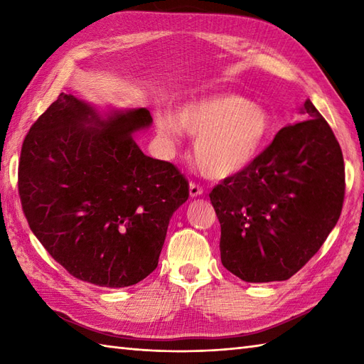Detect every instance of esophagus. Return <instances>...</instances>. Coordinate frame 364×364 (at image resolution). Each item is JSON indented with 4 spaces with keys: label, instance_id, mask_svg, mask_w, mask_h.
Instances as JSON below:
<instances>
[{
    "label": "esophagus",
    "instance_id": "1",
    "mask_svg": "<svg viewBox=\"0 0 364 364\" xmlns=\"http://www.w3.org/2000/svg\"><path fill=\"white\" fill-rule=\"evenodd\" d=\"M189 194H191V197H198V196H202V194H203V188L200 186L198 183H196V181H191V184H189Z\"/></svg>",
    "mask_w": 364,
    "mask_h": 364
}]
</instances>
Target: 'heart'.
I'll return each mask as SVG.
<instances>
[{
	"instance_id": "obj_1",
	"label": "heart",
	"mask_w": 364,
	"mask_h": 364,
	"mask_svg": "<svg viewBox=\"0 0 364 364\" xmlns=\"http://www.w3.org/2000/svg\"><path fill=\"white\" fill-rule=\"evenodd\" d=\"M175 120L197 137L194 158L211 178H225L247 167L258 156L270 134V119L262 106L233 94H220L188 102L178 107ZM161 136L176 139L173 119L158 122Z\"/></svg>"
}]
</instances>
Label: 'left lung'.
Returning a JSON list of instances; mask_svg holds the SVG:
<instances>
[{
    "mask_svg": "<svg viewBox=\"0 0 364 364\" xmlns=\"http://www.w3.org/2000/svg\"><path fill=\"white\" fill-rule=\"evenodd\" d=\"M241 172L210 192L220 222V261L249 283L288 280L326 242L341 215L343 151L314 105Z\"/></svg>",
    "mask_w": 364,
    "mask_h": 364,
    "instance_id": "left-lung-1",
    "label": "left lung"
}]
</instances>
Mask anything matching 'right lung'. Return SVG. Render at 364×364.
I'll return each mask as SVG.
<instances>
[{"mask_svg": "<svg viewBox=\"0 0 364 364\" xmlns=\"http://www.w3.org/2000/svg\"><path fill=\"white\" fill-rule=\"evenodd\" d=\"M150 112H114L60 94L21 145L23 214L51 257L78 280L125 288L158 266L168 220L189 197L172 162L145 156L134 131Z\"/></svg>", "mask_w": 364, "mask_h": 364, "instance_id": "1", "label": "right lung"}]
</instances>
